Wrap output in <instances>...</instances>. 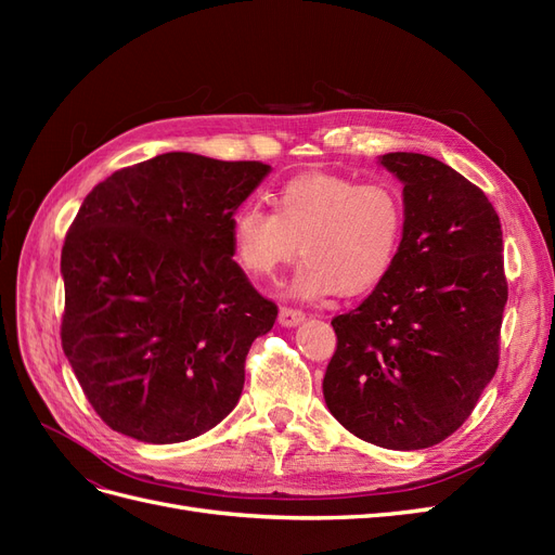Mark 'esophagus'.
Instances as JSON below:
<instances>
[{
  "mask_svg": "<svg viewBox=\"0 0 555 555\" xmlns=\"http://www.w3.org/2000/svg\"><path fill=\"white\" fill-rule=\"evenodd\" d=\"M304 319H306V312L296 310V308H280V314H278V322L287 328L298 326Z\"/></svg>",
  "mask_w": 555,
  "mask_h": 555,
  "instance_id": "esophagus-1",
  "label": "esophagus"
}]
</instances>
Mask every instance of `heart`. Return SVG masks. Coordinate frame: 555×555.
<instances>
[{"instance_id": "b5f03b06", "label": "heart", "mask_w": 555, "mask_h": 555, "mask_svg": "<svg viewBox=\"0 0 555 555\" xmlns=\"http://www.w3.org/2000/svg\"><path fill=\"white\" fill-rule=\"evenodd\" d=\"M405 238V201L393 182L298 176L275 194V212L245 204L231 217L233 257L255 280H273L304 251L287 294L319 300L373 292Z\"/></svg>"}]
</instances>
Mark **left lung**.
Wrapping results in <instances>:
<instances>
[{
    "label": "left lung",
    "instance_id": "left-lung-1",
    "mask_svg": "<svg viewBox=\"0 0 555 555\" xmlns=\"http://www.w3.org/2000/svg\"><path fill=\"white\" fill-rule=\"evenodd\" d=\"M402 182L405 238L375 292L331 322L338 347L324 375L328 412L384 449H426L473 414L498 371L507 304L500 217L444 162L389 153Z\"/></svg>",
    "mask_w": 555,
    "mask_h": 555
}]
</instances>
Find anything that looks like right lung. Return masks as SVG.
Masks as SVG:
<instances>
[{
    "label": "right lung",
    "mask_w": 555,
    "mask_h": 555,
    "mask_svg": "<svg viewBox=\"0 0 555 555\" xmlns=\"http://www.w3.org/2000/svg\"><path fill=\"white\" fill-rule=\"evenodd\" d=\"M268 173L166 153L82 201L62 247V349L113 430L176 444L236 408L247 351L278 308L231 259V217Z\"/></svg>",
    "instance_id": "1"
}]
</instances>
